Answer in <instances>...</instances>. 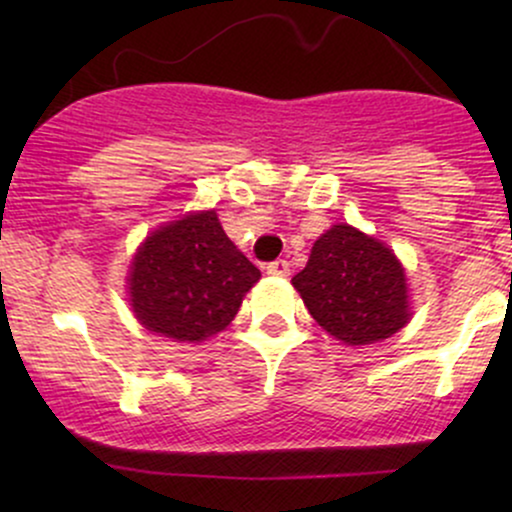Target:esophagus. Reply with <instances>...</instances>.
Listing matches in <instances>:
<instances>
[{
  "label": "esophagus",
  "instance_id": "obj_1",
  "mask_svg": "<svg viewBox=\"0 0 512 512\" xmlns=\"http://www.w3.org/2000/svg\"><path fill=\"white\" fill-rule=\"evenodd\" d=\"M264 272L269 276H289L291 274V264L286 260H276V262H269L267 267H264Z\"/></svg>",
  "mask_w": 512,
  "mask_h": 512
}]
</instances>
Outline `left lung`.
Wrapping results in <instances>:
<instances>
[{
	"mask_svg": "<svg viewBox=\"0 0 512 512\" xmlns=\"http://www.w3.org/2000/svg\"><path fill=\"white\" fill-rule=\"evenodd\" d=\"M327 334L349 346L375 344L409 322L407 274L397 255L349 223L322 233L291 279Z\"/></svg>",
	"mask_w": 512,
	"mask_h": 512,
	"instance_id": "left-lung-1",
	"label": "left lung"
}]
</instances>
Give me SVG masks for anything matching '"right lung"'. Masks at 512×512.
I'll return each instance as SVG.
<instances>
[{"label": "right lung", "mask_w": 512, "mask_h": 512, "mask_svg": "<svg viewBox=\"0 0 512 512\" xmlns=\"http://www.w3.org/2000/svg\"><path fill=\"white\" fill-rule=\"evenodd\" d=\"M260 269L223 233L214 209L156 228L129 264L127 293L146 330L197 344L231 325Z\"/></svg>", "instance_id": "add662e5"}]
</instances>
